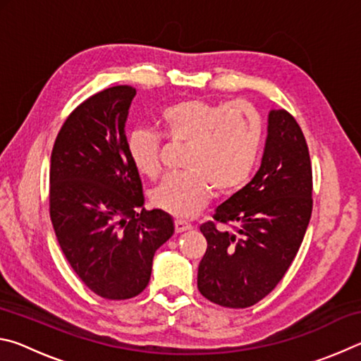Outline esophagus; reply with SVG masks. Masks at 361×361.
<instances>
[{"label":"esophagus","instance_id":"obj_1","mask_svg":"<svg viewBox=\"0 0 361 361\" xmlns=\"http://www.w3.org/2000/svg\"><path fill=\"white\" fill-rule=\"evenodd\" d=\"M188 229H191V224L186 221H181V219H175V232L180 234V232H185Z\"/></svg>","mask_w":361,"mask_h":361}]
</instances>
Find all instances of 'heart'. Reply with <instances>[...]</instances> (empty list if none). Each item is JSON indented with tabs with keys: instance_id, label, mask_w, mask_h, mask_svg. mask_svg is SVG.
Listing matches in <instances>:
<instances>
[{
	"instance_id": "b5f03b06",
	"label": "heart",
	"mask_w": 361,
	"mask_h": 361,
	"mask_svg": "<svg viewBox=\"0 0 361 361\" xmlns=\"http://www.w3.org/2000/svg\"><path fill=\"white\" fill-rule=\"evenodd\" d=\"M159 124L169 142L188 145L186 172L169 175L151 192L159 210L192 218L213 191L229 195L248 181L262 142L261 114L250 102L183 99L162 109ZM162 154L164 142L156 132L138 129L127 137V156L142 176L156 180L161 175Z\"/></svg>"
}]
</instances>
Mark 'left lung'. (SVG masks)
I'll list each match as a JSON object with an SVG mask.
<instances>
[{"label":"left lung","instance_id":"8db88e82","mask_svg":"<svg viewBox=\"0 0 361 361\" xmlns=\"http://www.w3.org/2000/svg\"><path fill=\"white\" fill-rule=\"evenodd\" d=\"M312 166L304 133L286 109L269 113L266 148L253 180L200 226L207 252L200 295L229 309L259 302L283 279L312 215ZM218 224L231 225L224 231Z\"/></svg>","mask_w":361,"mask_h":361}]
</instances>
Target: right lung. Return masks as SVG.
Returning <instances> with one entry per match:
<instances>
[{"label": "right lung", "mask_w": 361, "mask_h": 361, "mask_svg": "<svg viewBox=\"0 0 361 361\" xmlns=\"http://www.w3.org/2000/svg\"><path fill=\"white\" fill-rule=\"evenodd\" d=\"M137 90L114 85L73 109L56 138L49 213L59 245L90 291L130 299L149 282L152 256L173 234L162 210L143 207L127 156L126 121Z\"/></svg>", "instance_id": "1"}]
</instances>
